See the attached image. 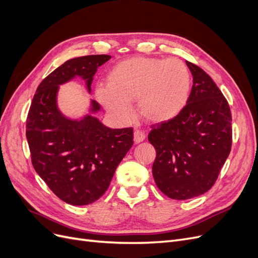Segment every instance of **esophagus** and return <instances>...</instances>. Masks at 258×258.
Here are the masks:
<instances>
[{"label":"esophagus","instance_id":"34e87169","mask_svg":"<svg viewBox=\"0 0 258 258\" xmlns=\"http://www.w3.org/2000/svg\"><path fill=\"white\" fill-rule=\"evenodd\" d=\"M144 139H145V134H144L143 131H141V130H136V131L134 132V140H135L136 143L142 142Z\"/></svg>","mask_w":258,"mask_h":258}]
</instances>
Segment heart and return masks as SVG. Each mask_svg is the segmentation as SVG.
<instances>
[{
	"mask_svg": "<svg viewBox=\"0 0 258 258\" xmlns=\"http://www.w3.org/2000/svg\"><path fill=\"white\" fill-rule=\"evenodd\" d=\"M190 91V74L182 60L131 57L117 63L95 95L99 103L116 119L132 117L131 101L145 120L167 122L181 113Z\"/></svg>",
	"mask_w": 258,
	"mask_h": 258,
	"instance_id": "b5f03b06",
	"label": "heart"
}]
</instances>
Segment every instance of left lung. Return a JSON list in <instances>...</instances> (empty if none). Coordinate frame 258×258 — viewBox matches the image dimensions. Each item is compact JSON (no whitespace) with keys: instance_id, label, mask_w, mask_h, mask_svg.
I'll use <instances>...</instances> for the list:
<instances>
[{"instance_id":"8db88e82","label":"left lung","mask_w":258,"mask_h":258,"mask_svg":"<svg viewBox=\"0 0 258 258\" xmlns=\"http://www.w3.org/2000/svg\"><path fill=\"white\" fill-rule=\"evenodd\" d=\"M192 87L175 118L153 126L148 141L155 147L153 176L171 199L186 200L212 187L231 150V113L213 80L186 61Z\"/></svg>"}]
</instances>
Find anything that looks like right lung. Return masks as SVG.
<instances>
[{
  "label": "right lung",
  "mask_w": 258,
  "mask_h": 258,
  "mask_svg": "<svg viewBox=\"0 0 258 258\" xmlns=\"http://www.w3.org/2000/svg\"><path fill=\"white\" fill-rule=\"evenodd\" d=\"M110 59L91 54L66 61L38 86L28 114L26 136L36 173L72 206L90 205L102 196L134 144L132 128H108L97 118L101 106L95 100H90L88 113L77 119L58 107L61 85L80 77L90 93L97 69Z\"/></svg>",
  "instance_id": "obj_1"
}]
</instances>
